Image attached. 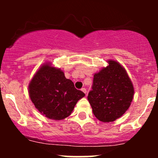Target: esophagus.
Listing matches in <instances>:
<instances>
[{
    "label": "esophagus",
    "mask_w": 158,
    "mask_h": 158,
    "mask_svg": "<svg viewBox=\"0 0 158 158\" xmlns=\"http://www.w3.org/2000/svg\"><path fill=\"white\" fill-rule=\"evenodd\" d=\"M81 91H83V92H84V93L85 94H87V90H86V88H81Z\"/></svg>",
    "instance_id": "esophagus-1"
}]
</instances>
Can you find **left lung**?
I'll return each mask as SVG.
<instances>
[{"instance_id": "obj_1", "label": "left lung", "mask_w": 158, "mask_h": 158, "mask_svg": "<svg viewBox=\"0 0 158 158\" xmlns=\"http://www.w3.org/2000/svg\"><path fill=\"white\" fill-rule=\"evenodd\" d=\"M135 90L126 70L117 61H108V66L94 76L92 90L88 93L93 113L99 121L113 122L129 108Z\"/></svg>"}]
</instances>
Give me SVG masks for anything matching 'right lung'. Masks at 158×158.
<instances>
[{
    "instance_id": "add662e5",
    "label": "right lung",
    "mask_w": 158,
    "mask_h": 158,
    "mask_svg": "<svg viewBox=\"0 0 158 158\" xmlns=\"http://www.w3.org/2000/svg\"><path fill=\"white\" fill-rule=\"evenodd\" d=\"M29 94L43 115L56 120L70 116L77 102L85 97L65 78L64 72L50 64L42 65L36 72L29 85Z\"/></svg>"
}]
</instances>
